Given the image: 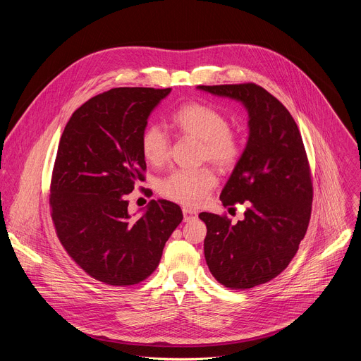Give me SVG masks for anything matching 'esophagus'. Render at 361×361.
<instances>
[{
	"instance_id": "esophagus-1",
	"label": "esophagus",
	"mask_w": 361,
	"mask_h": 361,
	"mask_svg": "<svg viewBox=\"0 0 361 361\" xmlns=\"http://www.w3.org/2000/svg\"><path fill=\"white\" fill-rule=\"evenodd\" d=\"M183 216H184V221L185 223H188V221H194V220H197V213L194 212V210H191V209H183Z\"/></svg>"
}]
</instances>
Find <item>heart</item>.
I'll list each match as a JSON object with an SVG mask.
<instances>
[{
    "label": "heart",
    "mask_w": 361,
    "mask_h": 361,
    "mask_svg": "<svg viewBox=\"0 0 361 361\" xmlns=\"http://www.w3.org/2000/svg\"><path fill=\"white\" fill-rule=\"evenodd\" d=\"M173 127L184 137L198 141V161H210L220 170H231L243 156L241 135L230 128V121L220 110L190 101L171 116ZM142 157L152 166H161L170 157V138L159 126H148L141 133ZM217 185L213 170L202 166L192 170H176L160 181V192L166 198L195 207L209 198Z\"/></svg>",
    "instance_id": "obj_1"
}]
</instances>
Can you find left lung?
<instances>
[{
  "label": "left lung",
  "instance_id": "obj_1",
  "mask_svg": "<svg viewBox=\"0 0 361 361\" xmlns=\"http://www.w3.org/2000/svg\"><path fill=\"white\" fill-rule=\"evenodd\" d=\"M241 101L248 110L245 149L221 191L224 207L244 204L235 224L201 213L204 255L214 279L231 290L264 284L287 269L312 216L313 181L300 130L281 102L254 82L198 85Z\"/></svg>",
  "mask_w": 361,
  "mask_h": 361
}]
</instances>
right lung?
<instances>
[{
  "instance_id": "right-lung-1",
  "label": "right lung",
  "mask_w": 361,
  "mask_h": 361,
  "mask_svg": "<svg viewBox=\"0 0 361 361\" xmlns=\"http://www.w3.org/2000/svg\"><path fill=\"white\" fill-rule=\"evenodd\" d=\"M170 91L111 88L77 109L61 135L49 184L51 219L75 264L104 284L133 286L151 276L183 221L180 205L167 200H151L140 219L128 214L127 197L145 180L141 133Z\"/></svg>"
}]
</instances>
